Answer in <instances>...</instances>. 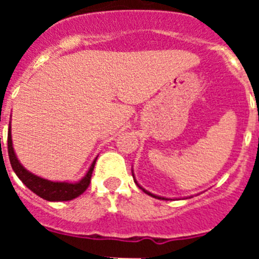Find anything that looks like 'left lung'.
<instances>
[{"label":"left lung","mask_w":259,"mask_h":259,"mask_svg":"<svg viewBox=\"0 0 259 259\" xmlns=\"http://www.w3.org/2000/svg\"><path fill=\"white\" fill-rule=\"evenodd\" d=\"M132 176H134V180H135V183H136V185H137V187H139V188H140V189H143V191L145 192L146 194H149V196H152V197H154V198H158V200H166V201L168 200V198H166V197H161V196H157V194H153V193H150V192H148V191H146V189H144L143 187H141V185L139 184V183H137V180L135 179V174H134V171H132Z\"/></svg>","instance_id":"8db88e82"}]
</instances>
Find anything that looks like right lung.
Here are the masks:
<instances>
[{
    "mask_svg": "<svg viewBox=\"0 0 259 259\" xmlns=\"http://www.w3.org/2000/svg\"><path fill=\"white\" fill-rule=\"evenodd\" d=\"M8 152L9 159H10L14 172L17 174V176L22 180L23 184L26 185L28 189H31L33 193L37 194L38 197L44 198L47 201H70L76 198L81 193H84L85 189L89 187L93 168H95L96 164V159H97V158H95V161L89 166L87 174L79 182H52V180L44 179V178H40V176L35 175V174L29 172L27 168L23 167L15 152H14L13 139H11V127H9L8 134Z\"/></svg>",
    "mask_w": 259,
    "mask_h": 259,
    "instance_id": "1",
    "label": "right lung"
}]
</instances>
